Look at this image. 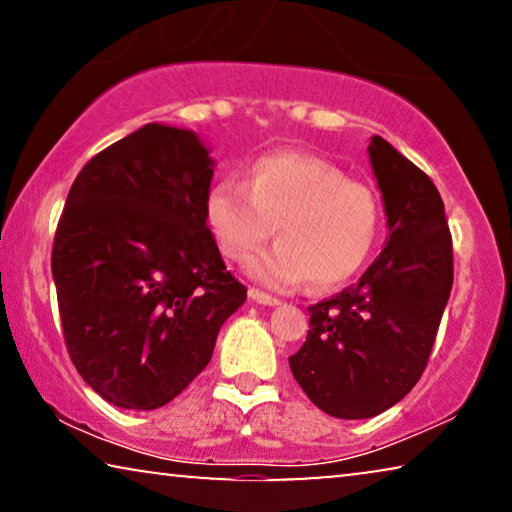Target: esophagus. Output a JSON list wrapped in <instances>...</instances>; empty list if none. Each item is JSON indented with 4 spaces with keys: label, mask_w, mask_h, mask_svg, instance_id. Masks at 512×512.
<instances>
[{
    "label": "esophagus",
    "mask_w": 512,
    "mask_h": 512,
    "mask_svg": "<svg viewBox=\"0 0 512 512\" xmlns=\"http://www.w3.org/2000/svg\"><path fill=\"white\" fill-rule=\"evenodd\" d=\"M250 299H253L259 305H280L278 296L266 294V292H262V289H250Z\"/></svg>",
    "instance_id": "34e87169"
}]
</instances>
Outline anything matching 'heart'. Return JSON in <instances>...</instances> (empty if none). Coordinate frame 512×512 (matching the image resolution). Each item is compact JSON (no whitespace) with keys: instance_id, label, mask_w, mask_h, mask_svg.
Here are the masks:
<instances>
[{"instance_id":"b5f03b06","label":"heart","mask_w":512,"mask_h":512,"mask_svg":"<svg viewBox=\"0 0 512 512\" xmlns=\"http://www.w3.org/2000/svg\"><path fill=\"white\" fill-rule=\"evenodd\" d=\"M204 218L220 253L248 262L276 227L280 241L250 264L269 287L310 280L329 289L352 280L375 248L381 204L368 183L310 154H269L248 167L246 181L218 179L204 197Z\"/></svg>"}]
</instances>
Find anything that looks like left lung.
Instances as JSON below:
<instances>
[{
	"label": "left lung",
	"mask_w": 512,
	"mask_h": 512,
	"mask_svg": "<svg viewBox=\"0 0 512 512\" xmlns=\"http://www.w3.org/2000/svg\"><path fill=\"white\" fill-rule=\"evenodd\" d=\"M384 197L386 248L361 280L310 305V331L289 356L305 395L335 418H372L421 379L453 287V239L444 202L423 170L372 137Z\"/></svg>",
	"instance_id": "left-lung-1"
}]
</instances>
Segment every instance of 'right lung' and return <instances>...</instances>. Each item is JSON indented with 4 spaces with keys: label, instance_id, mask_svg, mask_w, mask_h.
Returning <instances> with one entry per match:
<instances>
[{
    "label": "right lung",
    "instance_id": "1",
    "mask_svg": "<svg viewBox=\"0 0 512 512\" xmlns=\"http://www.w3.org/2000/svg\"><path fill=\"white\" fill-rule=\"evenodd\" d=\"M213 160L193 131L147 124L82 167L52 278L68 356L121 409H158L211 361L248 289L204 218Z\"/></svg>",
    "mask_w": 512,
    "mask_h": 512
}]
</instances>
